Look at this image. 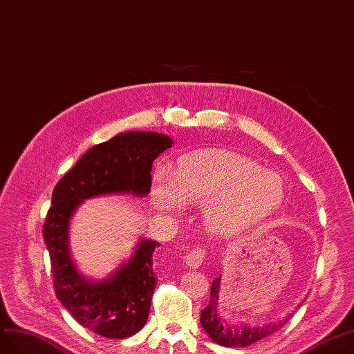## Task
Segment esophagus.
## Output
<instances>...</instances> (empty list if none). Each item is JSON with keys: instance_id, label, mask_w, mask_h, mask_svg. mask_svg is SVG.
<instances>
[{"instance_id": "1", "label": "esophagus", "mask_w": 354, "mask_h": 354, "mask_svg": "<svg viewBox=\"0 0 354 354\" xmlns=\"http://www.w3.org/2000/svg\"><path fill=\"white\" fill-rule=\"evenodd\" d=\"M205 259V250L196 248L193 250H189L188 254L183 258V261L185 262V266L189 268H198L201 266V262Z\"/></svg>"}]
</instances>
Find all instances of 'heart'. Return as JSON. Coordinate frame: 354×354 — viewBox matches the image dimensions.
Returning a JSON list of instances; mask_svg holds the SVG:
<instances>
[{
  "label": "heart",
  "instance_id": "b5f03b06",
  "mask_svg": "<svg viewBox=\"0 0 354 354\" xmlns=\"http://www.w3.org/2000/svg\"><path fill=\"white\" fill-rule=\"evenodd\" d=\"M285 197L276 171L227 151L184 157L171 176L158 169L151 183V201L163 214L179 215L185 205L203 206L205 227L216 236H231L271 216Z\"/></svg>",
  "mask_w": 354,
  "mask_h": 354
}]
</instances>
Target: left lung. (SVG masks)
Returning <instances> with one entry per match:
<instances>
[{
	"mask_svg": "<svg viewBox=\"0 0 354 354\" xmlns=\"http://www.w3.org/2000/svg\"><path fill=\"white\" fill-rule=\"evenodd\" d=\"M222 276L216 277L210 288V301L205 310H201L200 323L209 338L222 347H249L254 342L271 335L272 332L279 330L292 316L266 323L264 326H250V325H231L228 320L221 316L219 313V290H221ZM302 304V302H301ZM298 304L297 307H299Z\"/></svg>",
	"mask_w": 354,
	"mask_h": 354,
	"instance_id": "obj_1",
	"label": "left lung"
}]
</instances>
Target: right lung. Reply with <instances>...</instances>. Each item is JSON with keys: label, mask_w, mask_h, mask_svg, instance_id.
Returning <instances> with one entry per match:
<instances>
[{"label": "right lung", "mask_w": 354, "mask_h": 354, "mask_svg": "<svg viewBox=\"0 0 354 354\" xmlns=\"http://www.w3.org/2000/svg\"><path fill=\"white\" fill-rule=\"evenodd\" d=\"M174 145L157 132H123L95 145L53 189L43 237L52 262L57 299L80 325L105 338L135 335L147 323L157 283L153 254L158 241L139 237L133 254L104 279L86 276L69 246V228L84 200L151 189L153 161Z\"/></svg>", "instance_id": "obj_1"}]
</instances>
